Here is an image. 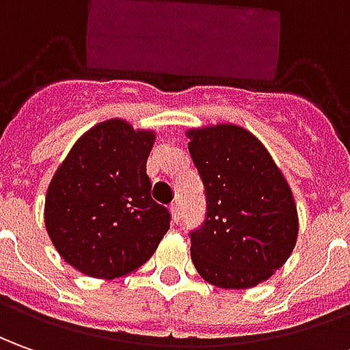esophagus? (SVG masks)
<instances>
[{"label": "esophagus", "mask_w": 350, "mask_h": 350, "mask_svg": "<svg viewBox=\"0 0 350 350\" xmlns=\"http://www.w3.org/2000/svg\"><path fill=\"white\" fill-rule=\"evenodd\" d=\"M170 211H171V219H173V223H179V219H180L179 206H177V204H171Z\"/></svg>", "instance_id": "esophagus-1"}]
</instances>
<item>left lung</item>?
<instances>
[{"instance_id":"8db88e82","label":"left lung","mask_w":350,"mask_h":350,"mask_svg":"<svg viewBox=\"0 0 350 350\" xmlns=\"http://www.w3.org/2000/svg\"><path fill=\"white\" fill-rule=\"evenodd\" d=\"M189 150L206 187L204 225L190 232L198 274L225 290L269 280L295 247L299 219L288 180L247 129H189Z\"/></svg>"}]
</instances>
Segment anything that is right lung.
I'll list each match as a JSON object with an SVG mask.
<instances>
[{"label":"right lung","instance_id":"1","mask_svg":"<svg viewBox=\"0 0 350 350\" xmlns=\"http://www.w3.org/2000/svg\"><path fill=\"white\" fill-rule=\"evenodd\" d=\"M154 131L114 118L70 148L45 194V228L60 257L93 278L114 280L148 261L170 230L150 196L146 160Z\"/></svg>","mask_w":350,"mask_h":350}]
</instances>
